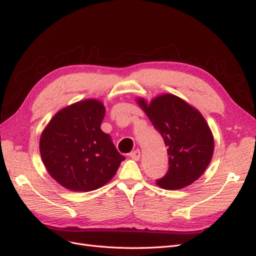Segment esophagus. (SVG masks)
Returning a JSON list of instances; mask_svg holds the SVG:
<instances>
[{
    "label": "esophagus",
    "instance_id": "34e87169",
    "mask_svg": "<svg viewBox=\"0 0 256 256\" xmlns=\"http://www.w3.org/2000/svg\"><path fill=\"white\" fill-rule=\"evenodd\" d=\"M130 157L132 158V159H134V160H140V150H136L132 152L130 154Z\"/></svg>",
    "mask_w": 256,
    "mask_h": 256
}]
</instances>
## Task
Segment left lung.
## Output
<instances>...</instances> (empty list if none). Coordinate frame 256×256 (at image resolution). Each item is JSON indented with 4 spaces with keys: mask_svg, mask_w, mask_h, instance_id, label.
<instances>
[{
    "mask_svg": "<svg viewBox=\"0 0 256 256\" xmlns=\"http://www.w3.org/2000/svg\"><path fill=\"white\" fill-rule=\"evenodd\" d=\"M167 146L169 168L159 186L183 188L204 174L214 154V138L208 124L198 110L171 94L158 96L147 104L138 99Z\"/></svg>",
    "mask_w": 256,
    "mask_h": 256,
    "instance_id": "left-lung-1",
    "label": "left lung"
}]
</instances>
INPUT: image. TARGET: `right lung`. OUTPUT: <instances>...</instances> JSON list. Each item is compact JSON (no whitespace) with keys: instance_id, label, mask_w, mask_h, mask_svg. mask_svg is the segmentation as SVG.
Returning <instances> with one entry per match:
<instances>
[{"instance_id":"obj_1","label":"right lung","mask_w":256,"mask_h":256,"mask_svg":"<svg viewBox=\"0 0 256 256\" xmlns=\"http://www.w3.org/2000/svg\"><path fill=\"white\" fill-rule=\"evenodd\" d=\"M106 108L96 99L65 106L40 138V155L49 174L74 192L94 191L116 174L124 156L100 128Z\"/></svg>"}]
</instances>
